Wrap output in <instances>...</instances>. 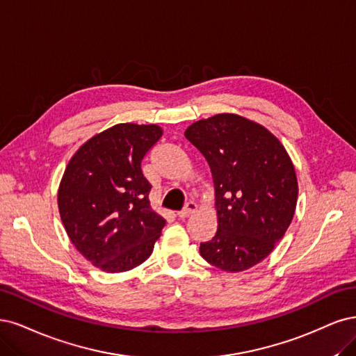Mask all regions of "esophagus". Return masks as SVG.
I'll use <instances>...</instances> for the list:
<instances>
[{
  "label": "esophagus",
  "instance_id": "34e87169",
  "mask_svg": "<svg viewBox=\"0 0 356 356\" xmlns=\"http://www.w3.org/2000/svg\"><path fill=\"white\" fill-rule=\"evenodd\" d=\"M197 210H198V205L195 204L193 201H189V202L186 204V207L183 209L181 211H179L177 216H179V219H186V217H189L191 214H193Z\"/></svg>",
  "mask_w": 356,
  "mask_h": 356
}]
</instances>
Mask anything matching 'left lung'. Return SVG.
I'll return each mask as SVG.
<instances>
[{"label":"left lung","mask_w":356,"mask_h":356,"mask_svg":"<svg viewBox=\"0 0 356 356\" xmlns=\"http://www.w3.org/2000/svg\"><path fill=\"white\" fill-rule=\"evenodd\" d=\"M186 139L207 159L214 185L217 232L200 253L225 272L266 259L289 229L297 205L296 168L277 136L238 113L191 124Z\"/></svg>","instance_id":"obj_1"}]
</instances>
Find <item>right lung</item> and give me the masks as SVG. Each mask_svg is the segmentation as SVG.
I'll use <instances>...</instances> for the list:
<instances>
[{"label": "right lung", "mask_w": 356, "mask_h": 356, "mask_svg": "<svg viewBox=\"0 0 356 356\" xmlns=\"http://www.w3.org/2000/svg\"><path fill=\"white\" fill-rule=\"evenodd\" d=\"M156 124L121 122L90 137L67 163L57 205L74 247L103 272L131 270L152 254L165 220L149 202L142 159Z\"/></svg>", "instance_id": "obj_1"}]
</instances>
